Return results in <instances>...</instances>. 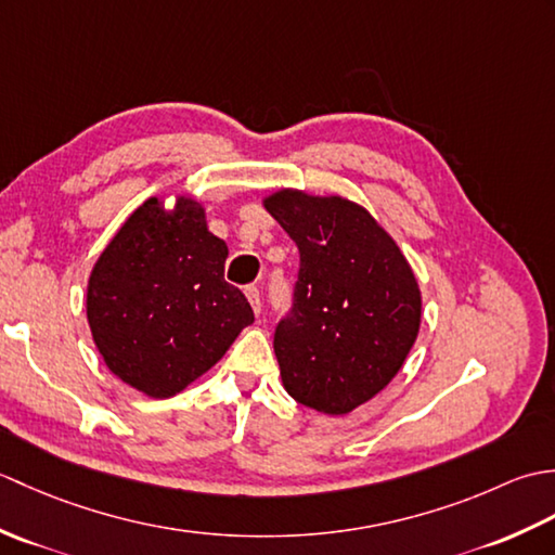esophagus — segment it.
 Masks as SVG:
<instances>
[{"label":"esophagus","mask_w":555,"mask_h":555,"mask_svg":"<svg viewBox=\"0 0 555 555\" xmlns=\"http://www.w3.org/2000/svg\"><path fill=\"white\" fill-rule=\"evenodd\" d=\"M245 296H247V300H250L255 314L262 312V300H259V291H257V286H247V288H245Z\"/></svg>","instance_id":"1"}]
</instances>
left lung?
I'll return each mask as SVG.
<instances>
[{
  "instance_id": "left-lung-1",
  "label": "left lung",
  "mask_w": 555,
  "mask_h": 555,
  "mask_svg": "<svg viewBox=\"0 0 555 555\" xmlns=\"http://www.w3.org/2000/svg\"><path fill=\"white\" fill-rule=\"evenodd\" d=\"M262 205L300 250L296 302L274 336L281 382L298 403L348 415L391 384L415 344V271L370 209L344 195L279 188Z\"/></svg>"
}]
</instances>
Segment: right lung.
<instances>
[{
  "label": "right lung",
  "instance_id": "add662e5",
  "mask_svg": "<svg viewBox=\"0 0 555 555\" xmlns=\"http://www.w3.org/2000/svg\"><path fill=\"white\" fill-rule=\"evenodd\" d=\"M229 247L193 195L147 197L100 253L86 314L114 376L150 398L199 379L247 324L250 302L223 281Z\"/></svg>",
  "mask_w": 555,
  "mask_h": 555
}]
</instances>
